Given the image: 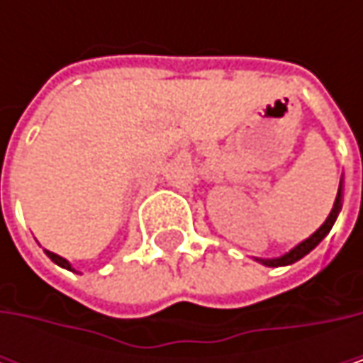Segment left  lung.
<instances>
[{"instance_id":"1","label":"left lung","mask_w":363,"mask_h":363,"mask_svg":"<svg viewBox=\"0 0 363 363\" xmlns=\"http://www.w3.org/2000/svg\"><path fill=\"white\" fill-rule=\"evenodd\" d=\"M340 208H342V179L338 182V193H336V199H334V206H332V210H330V214H328V218L324 220V225L313 233V235H309L305 242H301L298 246H294L290 252L281 254V256H277V258H254L256 262H260V264H264V267H286V264H292V262H296V260H301L303 256H307V254L311 252L324 238H326L328 233H330V229H332V225L336 223V218H338V212H340Z\"/></svg>"}]
</instances>
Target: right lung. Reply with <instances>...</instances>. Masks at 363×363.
Listing matches in <instances>:
<instances>
[{"label":"right lung","instance_id":"right-lung-1","mask_svg":"<svg viewBox=\"0 0 363 363\" xmlns=\"http://www.w3.org/2000/svg\"><path fill=\"white\" fill-rule=\"evenodd\" d=\"M45 254H48V256H50V260H54L58 267H62V269H69V271H73V273H75V269L71 267V262H69L67 258H62V256H58V254L50 252V250H45Z\"/></svg>","mask_w":363,"mask_h":363}]
</instances>
